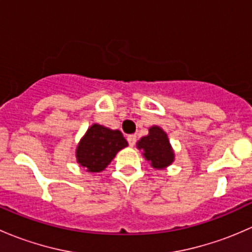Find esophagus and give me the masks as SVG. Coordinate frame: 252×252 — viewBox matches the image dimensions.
I'll return each mask as SVG.
<instances>
[{
	"label": "esophagus",
	"mask_w": 252,
	"mask_h": 252,
	"mask_svg": "<svg viewBox=\"0 0 252 252\" xmlns=\"http://www.w3.org/2000/svg\"><path fill=\"white\" fill-rule=\"evenodd\" d=\"M126 140H128L130 146H134V145H135V142H136V135H134V134H133V135H128Z\"/></svg>",
	"instance_id": "34e87169"
}]
</instances>
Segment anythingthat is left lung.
I'll list each match as a JSON object with an SVG mask.
<instances>
[{
	"mask_svg": "<svg viewBox=\"0 0 252 252\" xmlns=\"http://www.w3.org/2000/svg\"><path fill=\"white\" fill-rule=\"evenodd\" d=\"M136 147L155 169H166L174 162L175 154L168 135L158 126H150L149 134L136 142Z\"/></svg>",
	"mask_w": 252,
	"mask_h": 252,
	"instance_id": "1",
	"label": "left lung"
}]
</instances>
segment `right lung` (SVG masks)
I'll return each mask as SVG.
<instances>
[{
    "instance_id": "1",
    "label": "right lung",
    "mask_w": 252,
    "mask_h": 252,
    "mask_svg": "<svg viewBox=\"0 0 252 252\" xmlns=\"http://www.w3.org/2000/svg\"><path fill=\"white\" fill-rule=\"evenodd\" d=\"M128 146L123 134L116 129L107 128L101 124H93L80 139L75 150L77 163L89 173H100L117 152Z\"/></svg>"
}]
</instances>
